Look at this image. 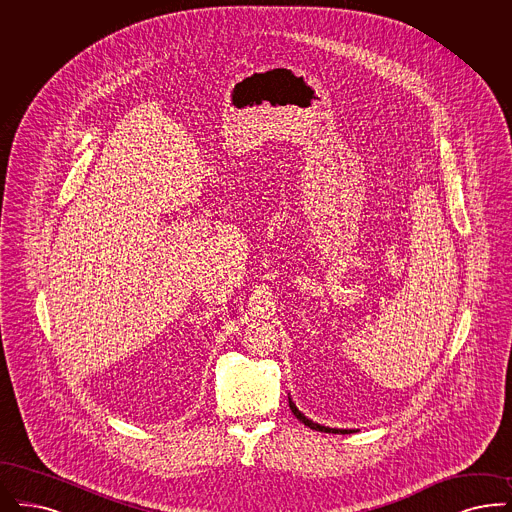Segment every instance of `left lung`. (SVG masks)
I'll return each mask as SVG.
<instances>
[{"label":"left lung","instance_id":"8db88e82","mask_svg":"<svg viewBox=\"0 0 512 512\" xmlns=\"http://www.w3.org/2000/svg\"><path fill=\"white\" fill-rule=\"evenodd\" d=\"M288 404H290V410H292V414L298 417L300 421H302L303 425H307V427H311V429H315V431H324V433H343V435H347V433H351V431H341V429H330V427H322L319 423H313L311 419H307V417L303 416L302 412L296 408V404L292 402V400H288Z\"/></svg>","mask_w":512,"mask_h":512}]
</instances>
